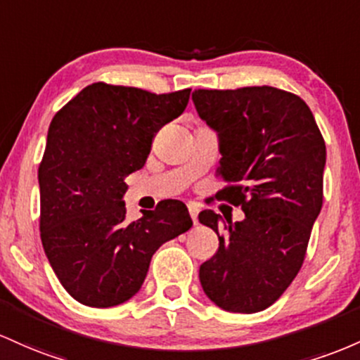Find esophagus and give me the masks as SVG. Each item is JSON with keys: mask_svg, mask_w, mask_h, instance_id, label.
I'll use <instances>...</instances> for the list:
<instances>
[{"mask_svg": "<svg viewBox=\"0 0 360 360\" xmlns=\"http://www.w3.org/2000/svg\"><path fill=\"white\" fill-rule=\"evenodd\" d=\"M188 212H191V217L193 221V224H197V216H199V205L195 204V202H188Z\"/></svg>", "mask_w": 360, "mask_h": 360, "instance_id": "34e87169", "label": "esophagus"}]
</instances>
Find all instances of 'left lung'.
<instances>
[{
    "label": "left lung",
    "instance_id": "left-lung-1",
    "mask_svg": "<svg viewBox=\"0 0 360 360\" xmlns=\"http://www.w3.org/2000/svg\"><path fill=\"white\" fill-rule=\"evenodd\" d=\"M197 112L219 132L216 192L245 212L224 223L211 209L199 214L217 233L219 248L200 265L204 292L231 313L272 306L297 276L311 229L323 205L326 148L301 96L274 86L195 90Z\"/></svg>",
    "mask_w": 360,
    "mask_h": 360
}]
</instances>
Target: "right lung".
<instances>
[{
  "label": "right lung",
  "instance_id": "obj_1",
  "mask_svg": "<svg viewBox=\"0 0 360 360\" xmlns=\"http://www.w3.org/2000/svg\"><path fill=\"white\" fill-rule=\"evenodd\" d=\"M191 88L151 93L103 82L83 88L54 115L39 165L40 240L76 301L110 308L131 300L153 253L188 231L187 205L158 202L126 219V176L143 168L153 139L187 107Z\"/></svg>",
  "mask_w": 360,
  "mask_h": 360
}]
</instances>
